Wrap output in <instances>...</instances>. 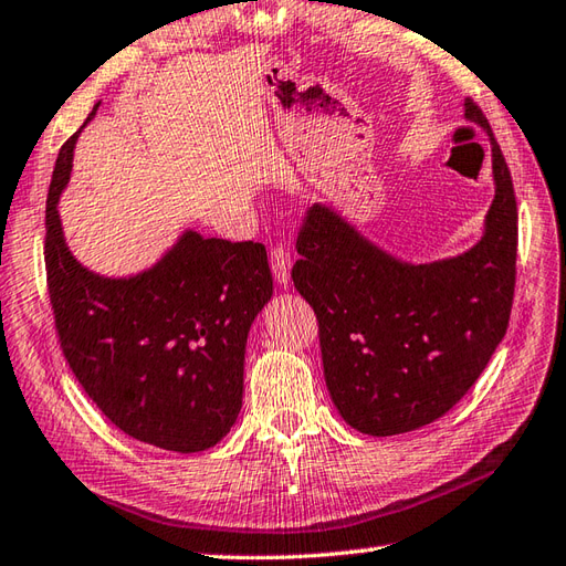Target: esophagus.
<instances>
[{"label":"esophagus","instance_id":"esophagus-1","mask_svg":"<svg viewBox=\"0 0 566 566\" xmlns=\"http://www.w3.org/2000/svg\"><path fill=\"white\" fill-rule=\"evenodd\" d=\"M291 254H287V249L283 247H273L271 249V271H273V279L279 285H287L291 283Z\"/></svg>","mask_w":566,"mask_h":566}]
</instances>
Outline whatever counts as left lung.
Wrapping results in <instances>:
<instances>
[{
    "label": "left lung",
    "instance_id": "8db88e82",
    "mask_svg": "<svg viewBox=\"0 0 566 566\" xmlns=\"http://www.w3.org/2000/svg\"><path fill=\"white\" fill-rule=\"evenodd\" d=\"M464 120L486 133L494 179L482 237L468 251L405 261L334 203L312 206L297 237L293 283L319 322L326 389L360 433L397 436L441 419L506 334L516 285V196L492 125L472 98H464Z\"/></svg>",
    "mask_w": 566,
    "mask_h": 566
}]
</instances>
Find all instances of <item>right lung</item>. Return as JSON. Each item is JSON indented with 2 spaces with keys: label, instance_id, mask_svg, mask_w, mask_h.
<instances>
[{
  "label": "right lung",
  "instance_id": "1",
  "mask_svg": "<svg viewBox=\"0 0 566 566\" xmlns=\"http://www.w3.org/2000/svg\"><path fill=\"white\" fill-rule=\"evenodd\" d=\"M84 125L60 149L45 208L48 291L62 354L123 433L200 453L240 417L247 336L273 295L266 247L184 230L143 271H90L70 251L57 212Z\"/></svg>",
  "mask_w": 566,
  "mask_h": 566
}]
</instances>
